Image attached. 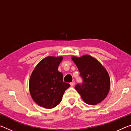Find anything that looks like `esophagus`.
Returning <instances> with one entry per match:
<instances>
[{
    "label": "esophagus",
    "mask_w": 131,
    "mask_h": 131,
    "mask_svg": "<svg viewBox=\"0 0 131 131\" xmlns=\"http://www.w3.org/2000/svg\"><path fill=\"white\" fill-rule=\"evenodd\" d=\"M70 86H71L72 87H73V86H74V82H71L70 83Z\"/></svg>",
    "instance_id": "obj_1"
}]
</instances>
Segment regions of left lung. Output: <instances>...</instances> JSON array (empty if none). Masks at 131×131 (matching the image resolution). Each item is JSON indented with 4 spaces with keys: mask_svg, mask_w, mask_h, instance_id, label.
<instances>
[{
    "mask_svg": "<svg viewBox=\"0 0 131 131\" xmlns=\"http://www.w3.org/2000/svg\"><path fill=\"white\" fill-rule=\"evenodd\" d=\"M83 79L82 84L75 86L84 103L96 105L107 97L110 89V78L106 69L94 57L84 55L72 57Z\"/></svg>",
    "mask_w": 131,
    "mask_h": 131,
    "instance_id": "8db88e82",
    "label": "left lung"
}]
</instances>
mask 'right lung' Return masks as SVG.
<instances>
[{
    "label": "right lung",
    "mask_w": 131,
    "mask_h": 131,
    "mask_svg": "<svg viewBox=\"0 0 131 131\" xmlns=\"http://www.w3.org/2000/svg\"><path fill=\"white\" fill-rule=\"evenodd\" d=\"M63 57L43 58L33 70L29 80V90L37 104L51 109L61 103L65 91L70 85L63 82V74L58 68Z\"/></svg>",
    "instance_id": "right-lung-1"
}]
</instances>
